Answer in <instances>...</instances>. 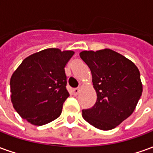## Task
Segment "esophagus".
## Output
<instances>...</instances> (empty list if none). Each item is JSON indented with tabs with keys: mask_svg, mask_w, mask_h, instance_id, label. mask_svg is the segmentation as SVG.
<instances>
[{
	"mask_svg": "<svg viewBox=\"0 0 153 153\" xmlns=\"http://www.w3.org/2000/svg\"><path fill=\"white\" fill-rule=\"evenodd\" d=\"M79 88H74L73 89V93L74 95H78L79 93Z\"/></svg>",
	"mask_w": 153,
	"mask_h": 153,
	"instance_id": "esophagus-1",
	"label": "esophagus"
}]
</instances>
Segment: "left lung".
<instances>
[{
	"mask_svg": "<svg viewBox=\"0 0 153 153\" xmlns=\"http://www.w3.org/2000/svg\"><path fill=\"white\" fill-rule=\"evenodd\" d=\"M81 59L89 67L97 102L82 111L83 118L94 127L115 128L134 111L143 92L139 70L131 60L111 49L84 51Z\"/></svg>",
	"mask_w": 153,
	"mask_h": 153,
	"instance_id": "obj_1",
	"label": "left lung"
}]
</instances>
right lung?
I'll list each match as a JSON object with an SVG mask.
<instances>
[{"label":"right lung","instance_id":"right-lung-1","mask_svg":"<svg viewBox=\"0 0 153 153\" xmlns=\"http://www.w3.org/2000/svg\"><path fill=\"white\" fill-rule=\"evenodd\" d=\"M74 53L49 48L22 61L10 79L11 102L22 118L40 126L60 116L70 96L65 67Z\"/></svg>","mask_w":153,"mask_h":153}]
</instances>
